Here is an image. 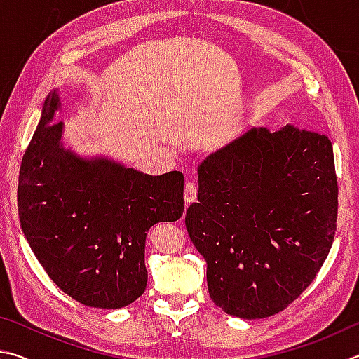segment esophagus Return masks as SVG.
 <instances>
[{"label":"esophagus","instance_id":"1","mask_svg":"<svg viewBox=\"0 0 359 359\" xmlns=\"http://www.w3.org/2000/svg\"><path fill=\"white\" fill-rule=\"evenodd\" d=\"M197 192H198V187H197L196 183H187L186 187H184V200H186V203L196 202Z\"/></svg>","mask_w":359,"mask_h":359}]
</instances>
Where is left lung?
<instances>
[{
    "mask_svg": "<svg viewBox=\"0 0 359 359\" xmlns=\"http://www.w3.org/2000/svg\"><path fill=\"white\" fill-rule=\"evenodd\" d=\"M186 229L224 312L265 318L316 279L334 241L337 178L330 138L288 124L254 128L198 167Z\"/></svg>",
    "mask_w": 359,
    "mask_h": 359,
    "instance_id": "obj_1",
    "label": "left lung"
}]
</instances>
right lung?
Returning <instances> with one entry per match:
<instances>
[{
	"label": "right lung",
	"instance_id": "1",
	"mask_svg": "<svg viewBox=\"0 0 359 359\" xmlns=\"http://www.w3.org/2000/svg\"><path fill=\"white\" fill-rule=\"evenodd\" d=\"M58 93L48 94L18 175V217L37 260L79 303L119 309L148 282L144 241L184 211V176H151L105 157L83 159L61 144Z\"/></svg>",
	"mask_w": 359,
	"mask_h": 359
}]
</instances>
